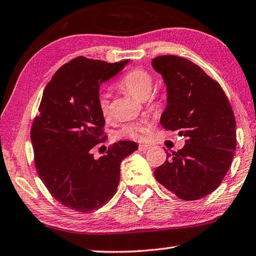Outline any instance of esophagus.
Instances as JSON below:
<instances>
[{"label":"esophagus","instance_id":"1","mask_svg":"<svg viewBox=\"0 0 256 256\" xmlns=\"http://www.w3.org/2000/svg\"><path fill=\"white\" fill-rule=\"evenodd\" d=\"M152 146L148 145V144H140V146H138V148H140V152H146V150H150Z\"/></svg>","mask_w":256,"mask_h":256}]
</instances>
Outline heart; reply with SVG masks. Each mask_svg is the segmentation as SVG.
Masks as SVG:
<instances>
[{"label": "heart", "mask_w": 256, "mask_h": 256, "mask_svg": "<svg viewBox=\"0 0 256 256\" xmlns=\"http://www.w3.org/2000/svg\"><path fill=\"white\" fill-rule=\"evenodd\" d=\"M118 85L127 90L128 93L135 96L138 100H146L150 98L154 87V78L148 70L135 68L129 70L119 79ZM98 106L100 114L104 119L111 116V102L110 95L106 90H100L98 94ZM150 130L148 121H134L124 124L116 132L119 138H129L132 140H143L145 135Z\"/></svg>", "instance_id": "heart-1"}]
</instances>
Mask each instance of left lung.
<instances>
[{
    "mask_svg": "<svg viewBox=\"0 0 256 256\" xmlns=\"http://www.w3.org/2000/svg\"><path fill=\"white\" fill-rule=\"evenodd\" d=\"M152 66L168 90L162 127L186 137L185 146L166 153L154 176L180 200L202 198L219 187L232 164L236 150L232 106L219 82L187 58L160 56Z\"/></svg>",
    "mask_w": 256,
    "mask_h": 256,
    "instance_id": "left-lung-1",
    "label": "left lung"
}]
</instances>
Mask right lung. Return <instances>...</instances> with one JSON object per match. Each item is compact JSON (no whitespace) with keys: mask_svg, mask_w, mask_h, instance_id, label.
Segmentation results:
<instances>
[{"mask_svg":"<svg viewBox=\"0 0 256 256\" xmlns=\"http://www.w3.org/2000/svg\"><path fill=\"white\" fill-rule=\"evenodd\" d=\"M127 62L78 56L54 74L42 96L30 130L35 166L50 194L71 210L87 213L106 204L118 188L121 161L138 148L135 142L120 140L98 160L92 153L106 140L100 84Z\"/></svg>","mask_w":256,"mask_h":256,"instance_id":"obj_1","label":"right lung"}]
</instances>
